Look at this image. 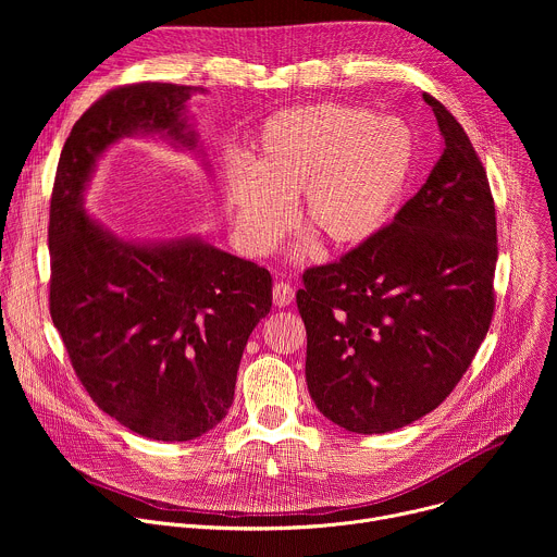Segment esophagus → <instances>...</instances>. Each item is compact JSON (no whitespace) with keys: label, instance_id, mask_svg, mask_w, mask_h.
Returning <instances> with one entry per match:
<instances>
[{"label":"esophagus","instance_id":"esophagus-1","mask_svg":"<svg viewBox=\"0 0 557 557\" xmlns=\"http://www.w3.org/2000/svg\"><path fill=\"white\" fill-rule=\"evenodd\" d=\"M293 299H295V290H293L290 284L277 282V284L273 286V304H275V306L284 308V306L293 304Z\"/></svg>","mask_w":557,"mask_h":557}]
</instances>
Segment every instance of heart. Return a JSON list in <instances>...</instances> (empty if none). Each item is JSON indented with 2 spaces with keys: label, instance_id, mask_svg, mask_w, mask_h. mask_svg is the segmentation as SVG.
<instances>
[{
  "label": "heart",
  "instance_id": "heart-1",
  "mask_svg": "<svg viewBox=\"0 0 557 557\" xmlns=\"http://www.w3.org/2000/svg\"><path fill=\"white\" fill-rule=\"evenodd\" d=\"M417 165L412 129L396 116L361 106L314 103L269 116L253 158L222 172L226 207L243 245L271 253L290 224L326 251L368 245L399 209Z\"/></svg>",
  "mask_w": 557,
  "mask_h": 557
}]
</instances>
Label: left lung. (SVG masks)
<instances>
[{
    "label": "left lung",
    "mask_w": 557,
    "mask_h": 557,
    "mask_svg": "<svg viewBox=\"0 0 557 557\" xmlns=\"http://www.w3.org/2000/svg\"><path fill=\"white\" fill-rule=\"evenodd\" d=\"M423 99L443 136L425 185L368 245L308 269L297 290L310 399L355 434L399 430L438 408L494 314L490 181L460 123Z\"/></svg>",
    "instance_id": "1"
}]
</instances>
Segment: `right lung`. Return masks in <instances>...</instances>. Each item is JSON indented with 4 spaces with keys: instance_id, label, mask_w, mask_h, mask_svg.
Wrapping results in <instances>:
<instances>
[{
    "instance_id": "right-lung-1",
    "label": "right lung",
    "mask_w": 557,
    "mask_h": 557,
    "mask_svg": "<svg viewBox=\"0 0 557 557\" xmlns=\"http://www.w3.org/2000/svg\"><path fill=\"white\" fill-rule=\"evenodd\" d=\"M205 88L136 84L108 92L63 145L52 200L50 314L76 376L121 425L153 441H191L233 404L249 335L271 310V273L200 235L121 237L86 209L101 156L121 138L194 151L189 116Z\"/></svg>"
}]
</instances>
